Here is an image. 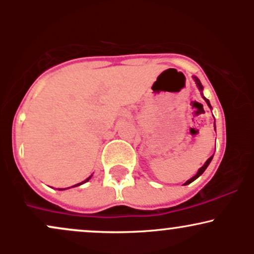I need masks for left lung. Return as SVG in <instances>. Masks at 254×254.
Segmentation results:
<instances>
[{
  "label": "left lung",
  "mask_w": 254,
  "mask_h": 254,
  "mask_svg": "<svg viewBox=\"0 0 254 254\" xmlns=\"http://www.w3.org/2000/svg\"><path fill=\"white\" fill-rule=\"evenodd\" d=\"M193 78H194V81H196V83H197V87H198V88H199V90H203V86H202V83H200V81L198 80V78H197L196 76H193ZM203 98H204V97H203ZM204 100L206 101V104H208V106L210 107V109H211V105H210V103H209V100H208V99H206V98H204ZM212 156H214V155H211L210 157H209L208 160H206V162H205V164L203 165V167H200L199 170H198V172H197V174H196V176H194L193 178H191L190 180H188V182L185 183V185H188V184L192 183V182H193V180H196L198 177H199V176H202V174H203V172L206 170V167H208L209 164H210V162H211V160H212Z\"/></svg>",
  "instance_id": "left-lung-1"
}]
</instances>
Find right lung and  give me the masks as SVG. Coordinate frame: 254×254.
Wrapping results in <instances>:
<instances>
[{
  "mask_svg": "<svg viewBox=\"0 0 254 254\" xmlns=\"http://www.w3.org/2000/svg\"><path fill=\"white\" fill-rule=\"evenodd\" d=\"M90 179V177L89 178H87L86 180H84V182H82V183H80V184H77V185H74V186H78V185H81V184H83V183H86V182H88V180Z\"/></svg>",
  "mask_w": 254,
  "mask_h": 254,
  "instance_id": "1",
  "label": "right lung"
}]
</instances>
